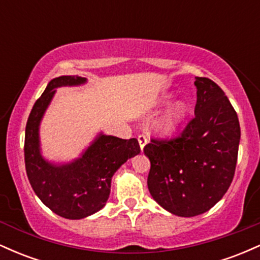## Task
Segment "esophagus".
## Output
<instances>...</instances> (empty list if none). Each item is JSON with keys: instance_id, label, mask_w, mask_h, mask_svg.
Listing matches in <instances>:
<instances>
[{"instance_id": "1", "label": "esophagus", "mask_w": 260, "mask_h": 260, "mask_svg": "<svg viewBox=\"0 0 260 260\" xmlns=\"http://www.w3.org/2000/svg\"><path fill=\"white\" fill-rule=\"evenodd\" d=\"M138 142H139L140 150H143L145 147V144H147V142H148V137L144 136V134H140V136H138Z\"/></svg>"}]
</instances>
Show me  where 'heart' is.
<instances>
[{
	"label": "heart",
	"instance_id": "b5f03b06",
	"mask_svg": "<svg viewBox=\"0 0 260 260\" xmlns=\"http://www.w3.org/2000/svg\"><path fill=\"white\" fill-rule=\"evenodd\" d=\"M170 99H171V95L164 94L162 96H160L159 99L155 101L154 105L159 107L168 103ZM188 112H189V107H188V104L186 101L180 100L177 103H175L156 121V123H155V131H156V133L160 137H165V138L174 136L180 129L182 123L187 118Z\"/></svg>",
	"mask_w": 260,
	"mask_h": 260
}]
</instances>
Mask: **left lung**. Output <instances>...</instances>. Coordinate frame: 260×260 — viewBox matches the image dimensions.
<instances>
[{
	"label": "left lung",
	"mask_w": 260,
	"mask_h": 260,
	"mask_svg": "<svg viewBox=\"0 0 260 260\" xmlns=\"http://www.w3.org/2000/svg\"><path fill=\"white\" fill-rule=\"evenodd\" d=\"M194 118L181 137L151 139L148 188L169 213L192 217L213 208L228 192L237 162L241 128L237 113L216 83L196 77Z\"/></svg>",
	"instance_id": "8db88e82"
}]
</instances>
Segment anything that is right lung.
<instances>
[{"label":"right lung","mask_w":260,"mask_h":260,"mask_svg":"<svg viewBox=\"0 0 260 260\" xmlns=\"http://www.w3.org/2000/svg\"><path fill=\"white\" fill-rule=\"evenodd\" d=\"M86 78L61 76L49 83L32 106L25 127V170L35 194L55 214L70 220L84 219L105 207L115 172L140 153L138 140L100 132L79 157L55 164L41 154L40 123L61 86H78Z\"/></svg>","instance_id":"1"}]
</instances>
